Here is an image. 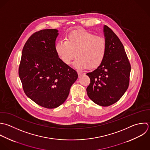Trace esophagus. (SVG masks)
I'll return each instance as SVG.
<instances>
[{
	"mask_svg": "<svg viewBox=\"0 0 150 150\" xmlns=\"http://www.w3.org/2000/svg\"><path fill=\"white\" fill-rule=\"evenodd\" d=\"M78 77H79V78H81V77L83 75V73L80 72H78Z\"/></svg>",
	"mask_w": 150,
	"mask_h": 150,
	"instance_id": "34e87169",
	"label": "esophagus"
}]
</instances>
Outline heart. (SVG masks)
<instances>
[{
  "mask_svg": "<svg viewBox=\"0 0 150 150\" xmlns=\"http://www.w3.org/2000/svg\"><path fill=\"white\" fill-rule=\"evenodd\" d=\"M55 52L65 65H69L74 57H76L74 66L79 70L88 68L95 69L103 62L106 54L105 40L85 30L71 32L66 40L58 41Z\"/></svg>",
  "mask_w": 150,
  "mask_h": 150,
  "instance_id": "b5f03b06",
  "label": "heart"
}]
</instances>
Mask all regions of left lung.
I'll return each instance as SVG.
<instances>
[{
    "instance_id": "1",
    "label": "left lung",
    "mask_w": 150,
    "mask_h": 150,
    "mask_svg": "<svg viewBox=\"0 0 150 150\" xmlns=\"http://www.w3.org/2000/svg\"><path fill=\"white\" fill-rule=\"evenodd\" d=\"M103 33L106 56L97 69L86 74L91 79L86 92L96 104L109 106L117 102L128 89L131 66L124 46L116 34L106 25Z\"/></svg>"
}]
</instances>
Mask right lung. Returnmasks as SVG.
I'll return each mask as SVG.
<instances>
[{
    "instance_id": "obj_1",
    "label": "right lung",
    "mask_w": 150,
    "mask_h": 150,
    "mask_svg": "<svg viewBox=\"0 0 150 150\" xmlns=\"http://www.w3.org/2000/svg\"><path fill=\"white\" fill-rule=\"evenodd\" d=\"M57 29L35 32L23 48L18 75L25 95L37 105L54 109L67 99L78 75L58 57Z\"/></svg>"
}]
</instances>
